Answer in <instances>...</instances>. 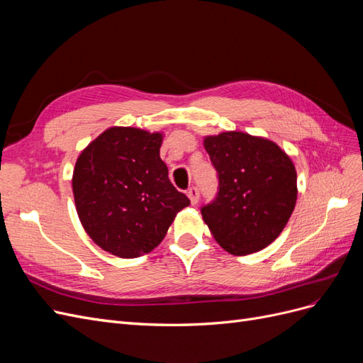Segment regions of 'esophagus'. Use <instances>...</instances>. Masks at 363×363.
<instances>
[{
	"instance_id": "obj_1",
	"label": "esophagus",
	"mask_w": 363,
	"mask_h": 363,
	"mask_svg": "<svg viewBox=\"0 0 363 363\" xmlns=\"http://www.w3.org/2000/svg\"><path fill=\"white\" fill-rule=\"evenodd\" d=\"M188 196L192 204H196L200 200V189L196 188V186H192V188L188 191Z\"/></svg>"
}]
</instances>
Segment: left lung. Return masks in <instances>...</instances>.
Listing matches in <instances>:
<instances>
[{
    "label": "left lung",
    "mask_w": 363,
    "mask_h": 363,
    "mask_svg": "<svg viewBox=\"0 0 363 363\" xmlns=\"http://www.w3.org/2000/svg\"><path fill=\"white\" fill-rule=\"evenodd\" d=\"M218 194L201 207L216 242L235 256L268 247L283 232L296 201V171L277 144L242 131L207 136Z\"/></svg>",
    "instance_id": "8db88e82"
}]
</instances>
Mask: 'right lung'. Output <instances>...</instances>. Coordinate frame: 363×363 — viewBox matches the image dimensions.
<instances>
[{
	"instance_id": "right-lung-1",
	"label": "right lung",
	"mask_w": 363,
	"mask_h": 363,
	"mask_svg": "<svg viewBox=\"0 0 363 363\" xmlns=\"http://www.w3.org/2000/svg\"><path fill=\"white\" fill-rule=\"evenodd\" d=\"M160 133L107 128L77 159V213L94 242L123 259L144 256L167 235L191 201L169 182Z\"/></svg>"
}]
</instances>
